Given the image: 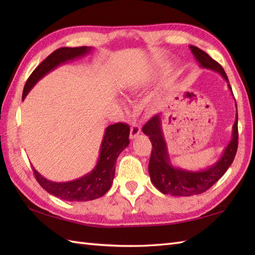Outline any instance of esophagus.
Returning <instances> with one entry per match:
<instances>
[{
	"instance_id": "obj_1",
	"label": "esophagus",
	"mask_w": 255,
	"mask_h": 255,
	"mask_svg": "<svg viewBox=\"0 0 255 255\" xmlns=\"http://www.w3.org/2000/svg\"><path fill=\"white\" fill-rule=\"evenodd\" d=\"M140 131H141V129H140L139 125L136 124V123H133L131 125V127H130V138L134 139L136 137H138Z\"/></svg>"
}]
</instances>
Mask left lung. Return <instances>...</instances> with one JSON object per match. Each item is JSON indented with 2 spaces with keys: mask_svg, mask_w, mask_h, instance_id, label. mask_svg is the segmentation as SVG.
<instances>
[{
  "mask_svg": "<svg viewBox=\"0 0 255 255\" xmlns=\"http://www.w3.org/2000/svg\"><path fill=\"white\" fill-rule=\"evenodd\" d=\"M189 49L199 63V67L213 70V71L221 74V77L228 83L232 93L229 80L224 68L199 48L189 46ZM142 131L147 134L151 143H152V151H151L149 161V175L153 185L161 193L166 195L192 196V195L202 194L213 186L225 174L234 162L238 149V137H239V134H238V112L236 115V122L234 127H232V138L224 150L223 155L215 164L200 171H188L182 169V167L172 165L169 152H167L165 139L163 132H162L160 115H155L151 118L142 127Z\"/></svg>",
  "mask_w": 255,
  "mask_h": 255,
  "instance_id": "1",
  "label": "left lung"
}]
</instances>
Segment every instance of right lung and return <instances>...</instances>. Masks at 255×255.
<instances>
[{
  "mask_svg": "<svg viewBox=\"0 0 255 255\" xmlns=\"http://www.w3.org/2000/svg\"><path fill=\"white\" fill-rule=\"evenodd\" d=\"M91 50L92 47L84 46L77 48L63 47L53 51L32 71L27 80L23 91V100L38 81L53 69L88 55ZM129 131L130 128L124 123L108 126L102 140L97 163L94 169L84 176L70 182L58 183L47 180L35 170V167H32L37 182L49 194L68 202H88L103 196L112 186L118 155L129 144Z\"/></svg>",
  "mask_w": 255,
  "mask_h": 255,
  "instance_id": "obj_1",
  "label": "right lung"
}]
</instances>
